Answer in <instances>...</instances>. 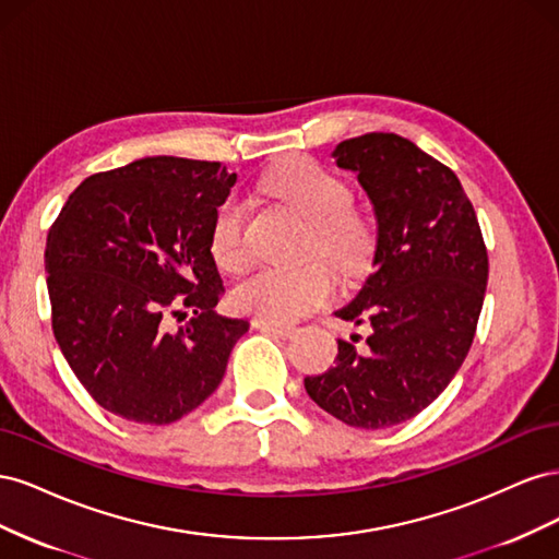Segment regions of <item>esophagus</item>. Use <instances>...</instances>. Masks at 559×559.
Returning a JSON list of instances; mask_svg holds the SVG:
<instances>
[{
  "label": "esophagus",
  "mask_w": 559,
  "mask_h": 559,
  "mask_svg": "<svg viewBox=\"0 0 559 559\" xmlns=\"http://www.w3.org/2000/svg\"><path fill=\"white\" fill-rule=\"evenodd\" d=\"M251 324H253V329H259L263 333H273L280 337H289L296 331L292 324H280V321H265V319H253Z\"/></svg>",
  "instance_id": "1"
}]
</instances>
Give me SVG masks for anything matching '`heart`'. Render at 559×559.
Returning <instances> with one entry per match:
<instances>
[{
    "mask_svg": "<svg viewBox=\"0 0 559 559\" xmlns=\"http://www.w3.org/2000/svg\"><path fill=\"white\" fill-rule=\"evenodd\" d=\"M263 189L308 222L306 251L319 253L335 270L354 275L373 249V228L368 218L349 205V186L312 158L280 163L263 181ZM212 253L224 270L247 263L245 207L228 198L218 207L212 226ZM333 277L321 263L298 267H261L235 286V310L265 321H292L329 300Z\"/></svg>",
    "mask_w": 559,
    "mask_h": 559,
    "instance_id": "heart-1",
    "label": "heart"
}]
</instances>
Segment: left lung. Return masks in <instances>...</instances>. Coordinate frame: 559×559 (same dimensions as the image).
I'll list each match as a JSON object with an SVG mask.
<instances>
[{"label":"left lung","instance_id":"obj_1","mask_svg":"<svg viewBox=\"0 0 559 559\" xmlns=\"http://www.w3.org/2000/svg\"><path fill=\"white\" fill-rule=\"evenodd\" d=\"M373 202V273L335 314L368 331L337 341V357L306 378L310 399L359 429L415 417L450 384L476 335L487 289V249L456 175L394 132L335 146Z\"/></svg>","mask_w":559,"mask_h":559}]
</instances>
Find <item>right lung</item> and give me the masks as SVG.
<instances>
[{"label":"right lung","instance_id":"right-lung-1","mask_svg":"<svg viewBox=\"0 0 559 559\" xmlns=\"http://www.w3.org/2000/svg\"><path fill=\"white\" fill-rule=\"evenodd\" d=\"M222 163L140 158L81 181L46 240L53 333L86 392L138 425H173L222 384L247 319L222 317L212 226ZM189 307L179 330L169 317Z\"/></svg>","mask_w":559,"mask_h":559}]
</instances>
